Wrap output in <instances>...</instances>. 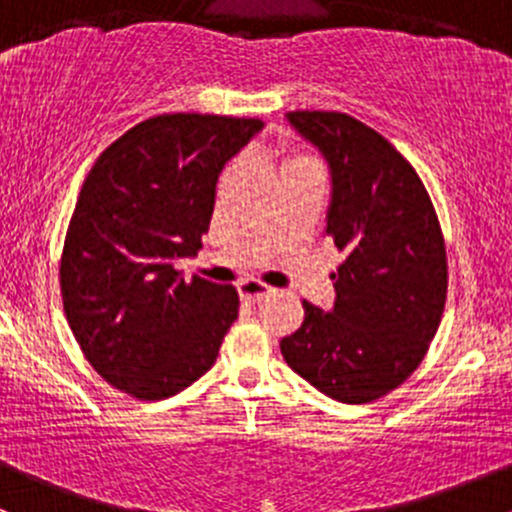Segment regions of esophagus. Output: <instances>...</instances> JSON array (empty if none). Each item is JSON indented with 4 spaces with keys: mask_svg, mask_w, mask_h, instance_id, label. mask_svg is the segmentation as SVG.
<instances>
[{
    "mask_svg": "<svg viewBox=\"0 0 512 512\" xmlns=\"http://www.w3.org/2000/svg\"><path fill=\"white\" fill-rule=\"evenodd\" d=\"M271 293H273V288L266 286V283H261V281L239 283V295H241V300H246V303H261V300H266Z\"/></svg>",
    "mask_w": 512,
    "mask_h": 512,
    "instance_id": "34e87169",
    "label": "esophagus"
}]
</instances>
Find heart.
I'll use <instances>...</instances> for the list:
<instances>
[{
    "mask_svg": "<svg viewBox=\"0 0 512 512\" xmlns=\"http://www.w3.org/2000/svg\"><path fill=\"white\" fill-rule=\"evenodd\" d=\"M271 155L276 157L278 175L281 177L288 175V172H298V170H318V162H315L313 157L305 155V152L300 150H293V147H288L286 142L273 147Z\"/></svg>",
    "mask_w": 512,
    "mask_h": 512,
    "instance_id": "b5f03b06",
    "label": "heart"
}]
</instances>
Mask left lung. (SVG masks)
<instances>
[{
  "instance_id": "1",
  "label": "left lung",
  "mask_w": 512,
  "mask_h": 512,
  "mask_svg": "<svg viewBox=\"0 0 512 512\" xmlns=\"http://www.w3.org/2000/svg\"><path fill=\"white\" fill-rule=\"evenodd\" d=\"M288 120L333 175L325 234L342 254L330 313L303 300V325L283 337L293 372L342 404L397 389L424 360L446 305L449 266L424 182L377 130L337 110Z\"/></svg>"
}]
</instances>
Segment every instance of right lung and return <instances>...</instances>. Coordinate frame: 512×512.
<instances>
[{
	"instance_id": "add662e5",
	"label": "right lung",
	"mask_w": 512,
	"mask_h": 512,
	"mask_svg": "<svg viewBox=\"0 0 512 512\" xmlns=\"http://www.w3.org/2000/svg\"><path fill=\"white\" fill-rule=\"evenodd\" d=\"M263 123L167 113L105 147L83 179L59 266L63 313L93 370L157 402L217 362L239 315L234 286L192 276L209 231L219 172Z\"/></svg>"
}]
</instances>
